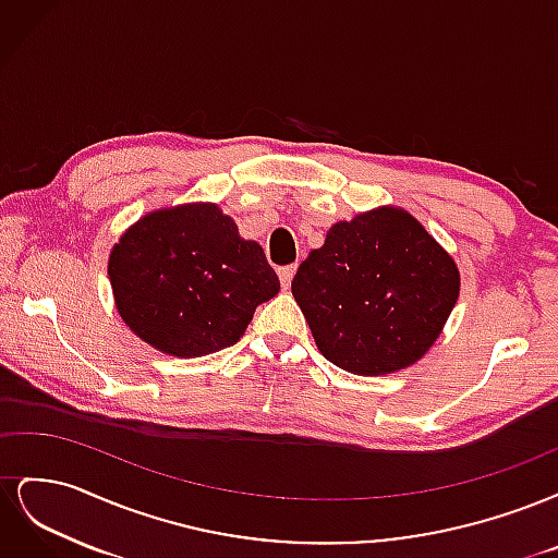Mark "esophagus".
<instances>
[{
	"mask_svg": "<svg viewBox=\"0 0 558 558\" xmlns=\"http://www.w3.org/2000/svg\"><path fill=\"white\" fill-rule=\"evenodd\" d=\"M295 265H283V267H279V281H281V286L283 289H289L291 286V281H293V277H295Z\"/></svg>",
	"mask_w": 558,
	"mask_h": 558,
	"instance_id": "1",
	"label": "esophagus"
}]
</instances>
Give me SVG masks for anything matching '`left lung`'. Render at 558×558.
Here are the masks:
<instances>
[{"mask_svg": "<svg viewBox=\"0 0 558 558\" xmlns=\"http://www.w3.org/2000/svg\"><path fill=\"white\" fill-rule=\"evenodd\" d=\"M459 269L414 216L381 207L335 223L291 283L318 351L353 375L418 361L459 300Z\"/></svg>", "mask_w": 558, "mask_h": 558, "instance_id": "obj_1", "label": "left lung"}]
</instances>
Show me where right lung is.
I'll return each mask as SVG.
<instances>
[{
    "mask_svg": "<svg viewBox=\"0 0 558 558\" xmlns=\"http://www.w3.org/2000/svg\"><path fill=\"white\" fill-rule=\"evenodd\" d=\"M109 279L125 324L179 359L232 347L279 291L260 244L214 205L144 216L113 246Z\"/></svg>",
    "mask_w": 558,
    "mask_h": 558,
    "instance_id": "obj_1",
    "label": "right lung"
}]
</instances>
